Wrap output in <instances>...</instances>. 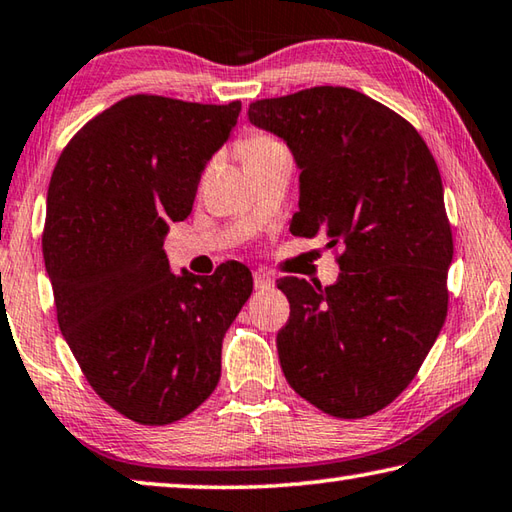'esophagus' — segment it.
Listing matches in <instances>:
<instances>
[{
    "instance_id": "obj_1",
    "label": "esophagus",
    "mask_w": 512,
    "mask_h": 512,
    "mask_svg": "<svg viewBox=\"0 0 512 512\" xmlns=\"http://www.w3.org/2000/svg\"><path fill=\"white\" fill-rule=\"evenodd\" d=\"M274 285V278L265 272H254V287L256 289H269Z\"/></svg>"
}]
</instances>
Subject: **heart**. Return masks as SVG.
I'll use <instances>...</instances> for the list:
<instances>
[{
    "label": "heart",
    "mask_w": 512,
    "mask_h": 512,
    "mask_svg": "<svg viewBox=\"0 0 512 512\" xmlns=\"http://www.w3.org/2000/svg\"><path fill=\"white\" fill-rule=\"evenodd\" d=\"M238 151L247 169L258 167L267 160L281 156V153H287L285 144L278 138H274L272 133H265V131L247 133V136L238 142Z\"/></svg>",
    "instance_id": "obj_1"
}]
</instances>
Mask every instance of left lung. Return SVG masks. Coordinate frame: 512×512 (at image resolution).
<instances>
[{
	"instance_id": "obj_1",
	"label": "left lung",
	"mask_w": 512,
	"mask_h": 512,
	"mask_svg": "<svg viewBox=\"0 0 512 512\" xmlns=\"http://www.w3.org/2000/svg\"><path fill=\"white\" fill-rule=\"evenodd\" d=\"M247 113L301 169L292 234L343 249L330 287L278 281L285 379L332 417H370L408 388L448 314L452 229L437 162L406 118L345 86L256 100Z\"/></svg>"
}]
</instances>
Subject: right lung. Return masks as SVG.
Here are the masks:
<instances>
[{"instance_id": "right-lung-1", "label": "right lung", "mask_w": 512, "mask_h": 512, "mask_svg": "<svg viewBox=\"0 0 512 512\" xmlns=\"http://www.w3.org/2000/svg\"><path fill=\"white\" fill-rule=\"evenodd\" d=\"M238 113V100L129 95L75 133L48 185L57 323L100 399L142 426L187 417L216 390L225 332L254 289L238 260L171 274L162 247Z\"/></svg>"}]
</instances>
